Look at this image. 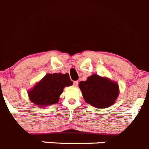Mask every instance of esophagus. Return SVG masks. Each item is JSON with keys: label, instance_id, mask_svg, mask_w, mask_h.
<instances>
[{"label": "esophagus", "instance_id": "esophagus-1", "mask_svg": "<svg viewBox=\"0 0 149 149\" xmlns=\"http://www.w3.org/2000/svg\"><path fill=\"white\" fill-rule=\"evenodd\" d=\"M73 85H74L75 87H77V86L79 85V81H73Z\"/></svg>", "mask_w": 149, "mask_h": 149}]
</instances>
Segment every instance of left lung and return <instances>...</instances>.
<instances>
[{
	"mask_svg": "<svg viewBox=\"0 0 149 149\" xmlns=\"http://www.w3.org/2000/svg\"><path fill=\"white\" fill-rule=\"evenodd\" d=\"M79 87L86 102L98 109L113 104L119 93L117 83L96 74L92 75L86 81H80Z\"/></svg>",
	"mask_w": 149,
	"mask_h": 149,
	"instance_id": "left-lung-1",
	"label": "left lung"
}]
</instances>
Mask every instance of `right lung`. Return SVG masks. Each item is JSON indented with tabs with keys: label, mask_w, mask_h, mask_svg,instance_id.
<instances>
[{
	"label": "right lung",
	"mask_w": 149,
	"mask_h": 149,
	"mask_svg": "<svg viewBox=\"0 0 149 149\" xmlns=\"http://www.w3.org/2000/svg\"><path fill=\"white\" fill-rule=\"evenodd\" d=\"M73 84L68 73L47 74L29 92L31 102L40 107L58 103L64 87Z\"/></svg>",
	"instance_id": "1"
}]
</instances>
